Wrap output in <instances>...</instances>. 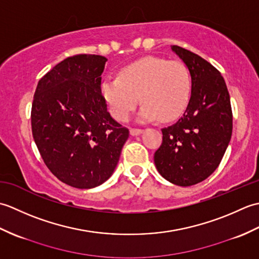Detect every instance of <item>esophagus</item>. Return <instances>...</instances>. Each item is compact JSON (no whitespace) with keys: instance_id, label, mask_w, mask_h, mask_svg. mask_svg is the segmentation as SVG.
<instances>
[{"instance_id":"1","label":"esophagus","mask_w":259,"mask_h":259,"mask_svg":"<svg viewBox=\"0 0 259 259\" xmlns=\"http://www.w3.org/2000/svg\"><path fill=\"white\" fill-rule=\"evenodd\" d=\"M142 129H137V128H130V135L131 136H138L142 134Z\"/></svg>"}]
</instances>
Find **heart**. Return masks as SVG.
I'll return each instance as SVG.
<instances>
[{"label": "heart", "mask_w": 259, "mask_h": 259, "mask_svg": "<svg viewBox=\"0 0 259 259\" xmlns=\"http://www.w3.org/2000/svg\"><path fill=\"white\" fill-rule=\"evenodd\" d=\"M100 91L115 120H128L140 99L141 120L168 122L185 111L191 78L184 62L148 56L126 64L118 78L102 81Z\"/></svg>", "instance_id": "b5f03b06"}]
</instances>
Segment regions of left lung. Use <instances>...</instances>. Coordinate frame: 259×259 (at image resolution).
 I'll return each mask as SVG.
<instances>
[{"instance_id": "1", "label": "left lung", "mask_w": 259, "mask_h": 259, "mask_svg": "<svg viewBox=\"0 0 259 259\" xmlns=\"http://www.w3.org/2000/svg\"><path fill=\"white\" fill-rule=\"evenodd\" d=\"M171 50L191 76V96L184 115L162 131L155 164L164 179L192 186L208 178L221 163L233 133V112L221 72L198 54L178 46Z\"/></svg>"}]
</instances>
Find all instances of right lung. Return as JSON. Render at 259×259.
Wrapping results in <instances>:
<instances>
[{
	"mask_svg": "<svg viewBox=\"0 0 259 259\" xmlns=\"http://www.w3.org/2000/svg\"><path fill=\"white\" fill-rule=\"evenodd\" d=\"M106 62L96 54L64 59L42 76L33 98L32 135L40 155L59 180L74 188L108 180L129 137L101 96Z\"/></svg>",
	"mask_w": 259,
	"mask_h": 259,
	"instance_id": "right-lung-1",
	"label": "right lung"
}]
</instances>
